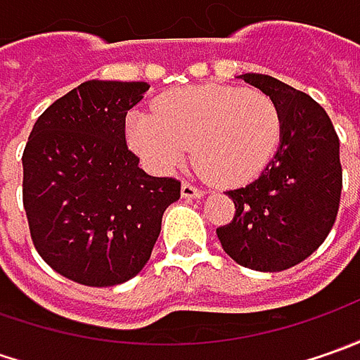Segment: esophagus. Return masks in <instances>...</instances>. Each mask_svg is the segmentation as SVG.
Instances as JSON below:
<instances>
[{"instance_id": "1", "label": "esophagus", "mask_w": 360, "mask_h": 360, "mask_svg": "<svg viewBox=\"0 0 360 360\" xmlns=\"http://www.w3.org/2000/svg\"><path fill=\"white\" fill-rule=\"evenodd\" d=\"M180 194H182V198H202L204 196V190H200V188L192 186V184H188V182H184L182 184V188H180Z\"/></svg>"}]
</instances>
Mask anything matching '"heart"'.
Here are the masks:
<instances>
[{
  "label": "heart",
  "mask_w": 360,
  "mask_h": 360,
  "mask_svg": "<svg viewBox=\"0 0 360 360\" xmlns=\"http://www.w3.org/2000/svg\"><path fill=\"white\" fill-rule=\"evenodd\" d=\"M283 136V116L264 91L232 86L182 88L166 94L156 112L128 120L131 148L154 168L170 170L192 148L194 166L224 186L260 172Z\"/></svg>",
  "instance_id": "obj_1"
}]
</instances>
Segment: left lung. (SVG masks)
I'll list each match as a JSON object with an SVG mask.
<instances>
[{
    "label": "left lung",
    "instance_id": "8db88e82",
    "mask_svg": "<svg viewBox=\"0 0 360 360\" xmlns=\"http://www.w3.org/2000/svg\"><path fill=\"white\" fill-rule=\"evenodd\" d=\"M238 77L276 102L283 136L255 182L226 192L236 212L216 234L240 266L278 272L311 256L335 224L342 188L339 136L309 94L264 74Z\"/></svg>",
    "mask_w": 360,
    "mask_h": 360
}]
</instances>
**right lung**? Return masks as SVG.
Masks as SVG:
<instances>
[{
  "label": "right lung",
  "mask_w": 360,
  "mask_h": 360,
  "mask_svg": "<svg viewBox=\"0 0 360 360\" xmlns=\"http://www.w3.org/2000/svg\"><path fill=\"white\" fill-rule=\"evenodd\" d=\"M146 82L90 79L37 118L23 150V208L35 250L86 286L130 281L150 260L180 182L146 174L126 146V114Z\"/></svg>",
  "instance_id": "add662e5"
}]
</instances>
